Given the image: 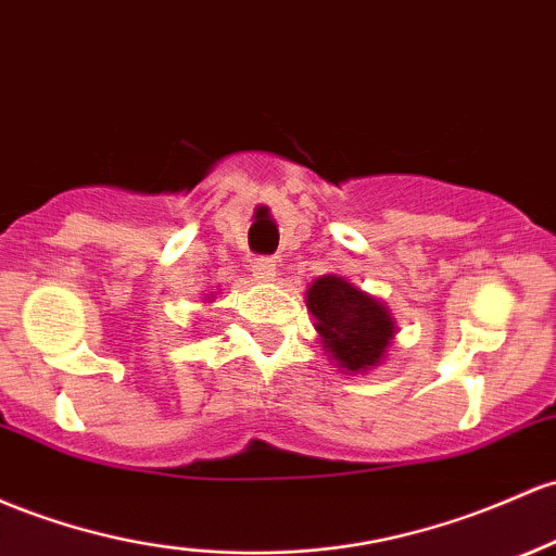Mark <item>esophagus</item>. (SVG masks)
I'll use <instances>...</instances> for the list:
<instances>
[{
    "instance_id": "34e87169",
    "label": "esophagus",
    "mask_w": 556,
    "mask_h": 556,
    "mask_svg": "<svg viewBox=\"0 0 556 556\" xmlns=\"http://www.w3.org/2000/svg\"><path fill=\"white\" fill-rule=\"evenodd\" d=\"M253 274L261 282H274V277H277V264H274L271 258H266V255H261V258L253 261Z\"/></svg>"
}]
</instances>
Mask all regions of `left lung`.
I'll use <instances>...</instances> for the list:
<instances>
[{
  "mask_svg": "<svg viewBox=\"0 0 556 556\" xmlns=\"http://www.w3.org/2000/svg\"><path fill=\"white\" fill-rule=\"evenodd\" d=\"M306 306L316 321L321 348L345 375H364L380 367L395 340L390 308L340 274L316 277L306 290Z\"/></svg>",
  "mask_w": 556,
  "mask_h": 556,
  "instance_id": "8db88e82",
  "label": "left lung"
}]
</instances>
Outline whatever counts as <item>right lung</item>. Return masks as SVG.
Here are the masks:
<instances>
[{
    "label": "right lung",
    "instance_id": "1",
    "mask_svg": "<svg viewBox=\"0 0 556 556\" xmlns=\"http://www.w3.org/2000/svg\"><path fill=\"white\" fill-rule=\"evenodd\" d=\"M213 298H216V295H208V298H205V303H213Z\"/></svg>",
    "mask_w": 556,
    "mask_h": 556
}]
</instances>
